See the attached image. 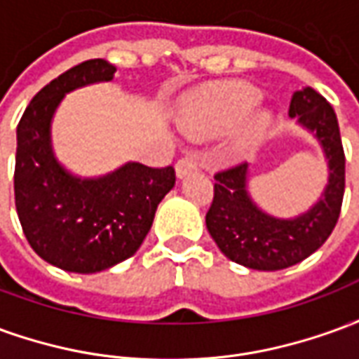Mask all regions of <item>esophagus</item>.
<instances>
[{
  "mask_svg": "<svg viewBox=\"0 0 359 359\" xmlns=\"http://www.w3.org/2000/svg\"><path fill=\"white\" fill-rule=\"evenodd\" d=\"M198 169V161H196L194 157H180L177 165H175V171H177V177L182 179V177H187L188 172H192Z\"/></svg>",
  "mask_w": 359,
  "mask_h": 359,
  "instance_id": "1",
  "label": "esophagus"
}]
</instances>
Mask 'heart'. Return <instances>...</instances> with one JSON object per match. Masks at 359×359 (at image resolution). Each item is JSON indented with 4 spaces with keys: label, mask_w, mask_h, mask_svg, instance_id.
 Masks as SVG:
<instances>
[{
    "label": "heart",
    "mask_w": 359,
    "mask_h": 359,
    "mask_svg": "<svg viewBox=\"0 0 359 359\" xmlns=\"http://www.w3.org/2000/svg\"><path fill=\"white\" fill-rule=\"evenodd\" d=\"M262 92L246 82H223L203 88L180 107V130L194 136H217L233 130L229 149L244 156L269 128L273 113L256 109Z\"/></svg>",
    "instance_id": "obj_1"
}]
</instances>
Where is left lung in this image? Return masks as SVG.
<instances>
[{"mask_svg": "<svg viewBox=\"0 0 359 359\" xmlns=\"http://www.w3.org/2000/svg\"><path fill=\"white\" fill-rule=\"evenodd\" d=\"M288 117L319 142L329 171L323 192L308 211L283 219L262 210L248 190L246 161L215 175L205 225L219 250L248 269L278 271L300 264L323 246L339 221L346 159L334 109L323 95L306 86L292 94Z\"/></svg>", "mask_w": 359, "mask_h": 359, "instance_id": "8db88e82", "label": "left lung"}]
</instances>
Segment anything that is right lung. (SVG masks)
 Returning <instances> with one entry per match:
<instances>
[{
  "label": "right lung",
  "instance_id": "1",
  "mask_svg": "<svg viewBox=\"0 0 359 359\" xmlns=\"http://www.w3.org/2000/svg\"><path fill=\"white\" fill-rule=\"evenodd\" d=\"M115 67L90 59L59 74L28 103L17 126L15 205L28 244L69 273H100L136 254L175 169L128 161L102 177L67 171L53 154L51 121L67 94L109 82Z\"/></svg>",
  "mask_w": 359,
  "mask_h": 359
}]
</instances>
